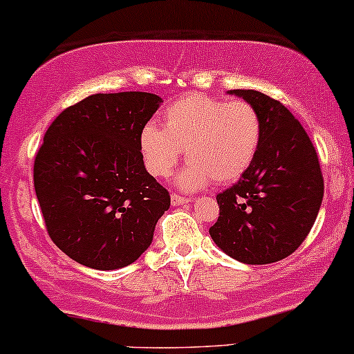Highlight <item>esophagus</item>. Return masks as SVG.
I'll list each match as a JSON object with an SVG mask.
<instances>
[{
  "label": "esophagus",
  "instance_id": "34e87169",
  "mask_svg": "<svg viewBox=\"0 0 354 354\" xmlns=\"http://www.w3.org/2000/svg\"><path fill=\"white\" fill-rule=\"evenodd\" d=\"M171 203H173V206H180V204L191 203V199L185 198V196H180V194H171Z\"/></svg>",
  "mask_w": 354,
  "mask_h": 354
}]
</instances>
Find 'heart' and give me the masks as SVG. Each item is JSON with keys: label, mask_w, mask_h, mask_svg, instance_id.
I'll return each mask as SVG.
<instances>
[{"label": "heart", "mask_w": 354, "mask_h": 354, "mask_svg": "<svg viewBox=\"0 0 354 354\" xmlns=\"http://www.w3.org/2000/svg\"><path fill=\"white\" fill-rule=\"evenodd\" d=\"M262 138L257 109L245 100L224 102L189 93L165 110V129L147 123L140 131V151L153 176L166 178L183 150L191 163L178 176L183 189H198L211 180L236 181L255 160Z\"/></svg>", "instance_id": "b5f03b06"}]
</instances>
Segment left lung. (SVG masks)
Instances as JSON below:
<instances>
[{
	"label": "left lung",
	"instance_id": "obj_1",
	"mask_svg": "<svg viewBox=\"0 0 354 354\" xmlns=\"http://www.w3.org/2000/svg\"><path fill=\"white\" fill-rule=\"evenodd\" d=\"M257 109L259 151L249 169L216 196L219 218L209 229L216 245L236 261L263 266L299 249L323 199L317 151L290 110L257 91H229Z\"/></svg>",
	"mask_w": 354,
	"mask_h": 354
}]
</instances>
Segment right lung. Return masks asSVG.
Wrapping results in <instances>:
<instances>
[{
  "label": "right lung",
  "mask_w": 354,
  "mask_h": 354,
  "mask_svg": "<svg viewBox=\"0 0 354 354\" xmlns=\"http://www.w3.org/2000/svg\"><path fill=\"white\" fill-rule=\"evenodd\" d=\"M148 92L95 93L57 115L34 160L49 237L97 270L130 266L148 249L169 193L145 168L140 131L161 104Z\"/></svg>",
  "instance_id": "1"
}]
</instances>
